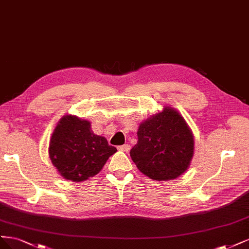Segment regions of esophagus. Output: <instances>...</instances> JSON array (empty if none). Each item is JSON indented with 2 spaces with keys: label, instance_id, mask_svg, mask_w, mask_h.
<instances>
[{
  "label": "esophagus",
  "instance_id": "esophagus-1",
  "mask_svg": "<svg viewBox=\"0 0 249 249\" xmlns=\"http://www.w3.org/2000/svg\"><path fill=\"white\" fill-rule=\"evenodd\" d=\"M118 149H119L120 151H122V152H128V151L130 150V146H129V145H123V146L118 147Z\"/></svg>",
  "mask_w": 249,
  "mask_h": 249
}]
</instances>
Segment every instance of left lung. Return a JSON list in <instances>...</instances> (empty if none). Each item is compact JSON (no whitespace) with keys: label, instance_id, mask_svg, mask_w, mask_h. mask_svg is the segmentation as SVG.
<instances>
[{"label":"left lung","instance_id":"obj_1","mask_svg":"<svg viewBox=\"0 0 249 249\" xmlns=\"http://www.w3.org/2000/svg\"><path fill=\"white\" fill-rule=\"evenodd\" d=\"M138 138L130 156L143 175L167 181L187 170L194 156V136L177 110L165 107L148 119L140 125Z\"/></svg>","mask_w":249,"mask_h":249}]
</instances>
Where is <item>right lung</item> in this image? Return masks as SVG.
<instances>
[{"instance_id": "right-lung-1", "label": "right lung", "mask_w": 249, "mask_h": 249, "mask_svg": "<svg viewBox=\"0 0 249 249\" xmlns=\"http://www.w3.org/2000/svg\"><path fill=\"white\" fill-rule=\"evenodd\" d=\"M117 149L91 130L90 122L74 116L63 117L50 142L53 164L67 180L81 182L98 174Z\"/></svg>"}]
</instances>
